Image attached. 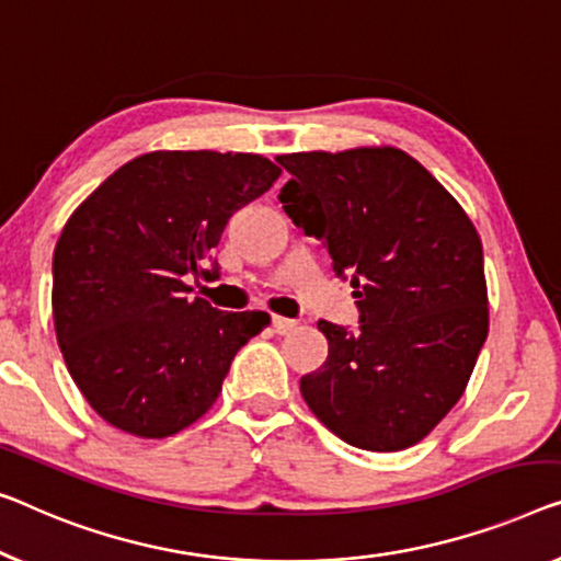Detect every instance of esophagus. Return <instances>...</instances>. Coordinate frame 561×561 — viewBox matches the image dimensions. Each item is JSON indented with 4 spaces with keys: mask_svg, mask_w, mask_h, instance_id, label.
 <instances>
[{
    "mask_svg": "<svg viewBox=\"0 0 561 561\" xmlns=\"http://www.w3.org/2000/svg\"><path fill=\"white\" fill-rule=\"evenodd\" d=\"M272 328H274V332H277V334H289V332L297 330V320H287V317L274 314L272 317Z\"/></svg>",
    "mask_w": 561,
    "mask_h": 561,
    "instance_id": "34e87169",
    "label": "esophagus"
}]
</instances>
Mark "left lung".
I'll list each match as a JSON object with an SVG mask.
<instances>
[{
	"mask_svg": "<svg viewBox=\"0 0 561 561\" xmlns=\"http://www.w3.org/2000/svg\"><path fill=\"white\" fill-rule=\"evenodd\" d=\"M279 201L353 277L360 330L317 322L330 355L299 380L305 403L350 446L403 450L463 396L489 334L479 231L433 175L392 146L277 156Z\"/></svg>",
	"mask_w": 561,
	"mask_h": 561,
	"instance_id": "obj_1",
	"label": "left lung"
}]
</instances>
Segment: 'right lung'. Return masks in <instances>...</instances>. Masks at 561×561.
I'll return each instance as SVG.
<instances>
[{
    "mask_svg": "<svg viewBox=\"0 0 561 561\" xmlns=\"http://www.w3.org/2000/svg\"><path fill=\"white\" fill-rule=\"evenodd\" d=\"M282 169L256 153L153 150L75 208L53 259V320L75 386L113 428L169 438L216 403L233 355L270 324L188 299L233 211Z\"/></svg>",
    "mask_w": 561,
    "mask_h": 561,
    "instance_id": "add662e5",
    "label": "right lung"
}]
</instances>
